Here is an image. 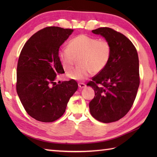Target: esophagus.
Listing matches in <instances>:
<instances>
[{
  "label": "esophagus",
  "instance_id": "esophagus-1",
  "mask_svg": "<svg viewBox=\"0 0 157 157\" xmlns=\"http://www.w3.org/2000/svg\"><path fill=\"white\" fill-rule=\"evenodd\" d=\"M78 86H79V88H84L86 86V85L85 84H84V83H79Z\"/></svg>",
  "mask_w": 157,
  "mask_h": 157
}]
</instances>
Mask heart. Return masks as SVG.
Masks as SVG:
<instances>
[{
    "label": "heart",
    "instance_id": "1",
    "mask_svg": "<svg viewBox=\"0 0 157 157\" xmlns=\"http://www.w3.org/2000/svg\"><path fill=\"white\" fill-rule=\"evenodd\" d=\"M111 56V46L109 41L99 40L86 34H81L71 40L68 47L59 52L60 63L65 71L74 67L76 59L79 65L67 73L68 78L83 80L92 74H96L104 69Z\"/></svg>",
    "mask_w": 157,
    "mask_h": 157
}]
</instances>
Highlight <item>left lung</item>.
<instances>
[{
	"label": "left lung",
	"mask_w": 157,
	"mask_h": 157,
	"mask_svg": "<svg viewBox=\"0 0 157 157\" xmlns=\"http://www.w3.org/2000/svg\"><path fill=\"white\" fill-rule=\"evenodd\" d=\"M101 34L111 46V56L106 67L88 82L95 96L89 103L90 112L98 121L108 123L118 121L134 104L140 85L139 60L133 43L112 28L92 31Z\"/></svg>",
	"instance_id": "obj_1"
}]
</instances>
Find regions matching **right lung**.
<instances>
[{"mask_svg":"<svg viewBox=\"0 0 157 157\" xmlns=\"http://www.w3.org/2000/svg\"><path fill=\"white\" fill-rule=\"evenodd\" d=\"M73 32L55 26L32 35L20 52L16 90L25 111L39 121L50 123L64 114L70 98L78 88L74 79L59 82L64 73L59 49Z\"/></svg>","mask_w":157,"mask_h":157,"instance_id":"add662e5","label":"right lung"}]
</instances>
